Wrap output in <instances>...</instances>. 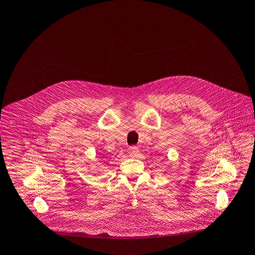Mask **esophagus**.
<instances>
[{
    "mask_svg": "<svg viewBox=\"0 0 255 255\" xmlns=\"http://www.w3.org/2000/svg\"><path fill=\"white\" fill-rule=\"evenodd\" d=\"M128 150L129 156H131V157L137 156V154L139 152V148L137 146H129Z\"/></svg>",
    "mask_w": 255,
    "mask_h": 255,
    "instance_id": "34e87169",
    "label": "esophagus"
}]
</instances>
